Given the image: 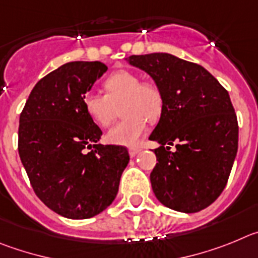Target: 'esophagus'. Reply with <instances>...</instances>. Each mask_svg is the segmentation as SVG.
<instances>
[{
    "label": "esophagus",
    "mask_w": 258,
    "mask_h": 258,
    "mask_svg": "<svg viewBox=\"0 0 258 258\" xmlns=\"http://www.w3.org/2000/svg\"><path fill=\"white\" fill-rule=\"evenodd\" d=\"M141 152V148H138V146H132V148H130L128 149V153L131 157H135V155L138 154V153Z\"/></svg>",
    "instance_id": "1"
}]
</instances>
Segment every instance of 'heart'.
<instances>
[{
	"instance_id": "heart-1",
	"label": "heart",
	"mask_w": 258,
	"mask_h": 258,
	"mask_svg": "<svg viewBox=\"0 0 258 258\" xmlns=\"http://www.w3.org/2000/svg\"><path fill=\"white\" fill-rule=\"evenodd\" d=\"M105 94L89 92L83 99L86 113L100 127H108L117 117L118 106L123 119L106 134V141L114 145L134 146L146 131V118L155 120L163 109V95L154 83L141 82L139 74L119 71L104 82Z\"/></svg>"
}]
</instances>
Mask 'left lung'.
Returning a JSON list of instances; mask_svg holds the SVG:
<instances>
[{"label": "left lung", "mask_w": 258, "mask_h": 258, "mask_svg": "<svg viewBox=\"0 0 258 258\" xmlns=\"http://www.w3.org/2000/svg\"><path fill=\"white\" fill-rule=\"evenodd\" d=\"M130 66L148 73L163 95V109L149 136L158 163L150 173L163 206L199 212L225 189L238 152V120L230 96L203 67L167 52L132 55ZM176 150L169 152L168 145Z\"/></svg>", "instance_id": "obj_1"}]
</instances>
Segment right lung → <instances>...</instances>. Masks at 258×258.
<instances>
[{
	"instance_id": "1",
	"label": "right lung",
	"mask_w": 258,
	"mask_h": 258,
	"mask_svg": "<svg viewBox=\"0 0 258 258\" xmlns=\"http://www.w3.org/2000/svg\"><path fill=\"white\" fill-rule=\"evenodd\" d=\"M106 71L100 61L67 62L37 82L20 114L18 149L32 187L67 219L106 210L130 161L123 146L97 144L103 132L83 106Z\"/></svg>"
}]
</instances>
